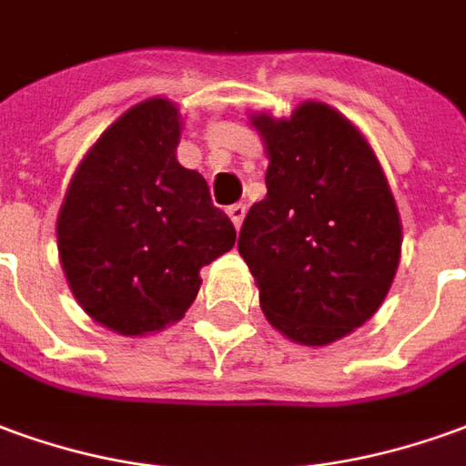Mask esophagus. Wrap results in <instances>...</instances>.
I'll return each instance as SVG.
<instances>
[{"instance_id": "1", "label": "esophagus", "mask_w": 466, "mask_h": 466, "mask_svg": "<svg viewBox=\"0 0 466 466\" xmlns=\"http://www.w3.org/2000/svg\"><path fill=\"white\" fill-rule=\"evenodd\" d=\"M227 214H229V219L234 222V227L239 229V227H242L244 214H247V204H232V207L227 209Z\"/></svg>"}]
</instances>
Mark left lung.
Here are the masks:
<instances>
[{"mask_svg":"<svg viewBox=\"0 0 466 466\" xmlns=\"http://www.w3.org/2000/svg\"><path fill=\"white\" fill-rule=\"evenodd\" d=\"M252 126L269 158L267 197L247 211L237 249L272 328L328 346L389 295L401 259L396 201L363 133L330 106L257 113Z\"/></svg>","mask_w":466,"mask_h":466,"instance_id":"left-lung-1","label":"left lung"}]
</instances>
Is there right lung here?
I'll list each match as a JSON object with an SVG mask.
<instances>
[{
	"label": "right lung",
	"instance_id": "1",
	"mask_svg": "<svg viewBox=\"0 0 466 466\" xmlns=\"http://www.w3.org/2000/svg\"><path fill=\"white\" fill-rule=\"evenodd\" d=\"M181 116L166 97L126 110L80 161L57 214L65 278L83 310L120 335L184 318L199 269L229 252L234 224L177 161Z\"/></svg>",
	"mask_w": 466,
	"mask_h": 466
}]
</instances>
